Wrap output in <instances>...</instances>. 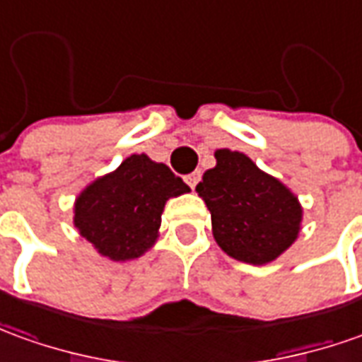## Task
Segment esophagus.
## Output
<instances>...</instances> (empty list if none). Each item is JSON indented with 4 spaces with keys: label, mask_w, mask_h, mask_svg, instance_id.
I'll return each instance as SVG.
<instances>
[{
    "label": "esophagus",
    "mask_w": 362,
    "mask_h": 362,
    "mask_svg": "<svg viewBox=\"0 0 362 362\" xmlns=\"http://www.w3.org/2000/svg\"><path fill=\"white\" fill-rule=\"evenodd\" d=\"M199 180H202V174H199V173H192V174H188V176H186V182H188V186L192 189L198 186Z\"/></svg>",
    "instance_id": "obj_1"
}]
</instances>
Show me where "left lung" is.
Wrapping results in <instances>:
<instances>
[{
	"label": "left lung",
	"instance_id": "obj_1",
	"mask_svg": "<svg viewBox=\"0 0 362 362\" xmlns=\"http://www.w3.org/2000/svg\"><path fill=\"white\" fill-rule=\"evenodd\" d=\"M216 160L196 186L211 214L216 243L231 259L247 264L276 260L302 229L304 207L298 196L245 153L217 148Z\"/></svg>",
	"mask_w": 362,
	"mask_h": 362
}]
</instances>
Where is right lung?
Wrapping results in <instances>:
<instances>
[{
    "label": "right lung",
    "mask_w": 362,
    "mask_h": 362,
    "mask_svg": "<svg viewBox=\"0 0 362 362\" xmlns=\"http://www.w3.org/2000/svg\"><path fill=\"white\" fill-rule=\"evenodd\" d=\"M188 192L166 164L131 155L78 194L74 227L105 259H139L155 247L166 202Z\"/></svg>",
    "instance_id": "right-lung-1"
}]
</instances>
